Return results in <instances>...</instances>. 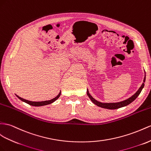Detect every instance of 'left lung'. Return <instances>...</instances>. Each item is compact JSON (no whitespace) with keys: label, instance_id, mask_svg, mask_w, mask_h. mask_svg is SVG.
Masks as SVG:
<instances>
[{"label":"left lung","instance_id":"1","mask_svg":"<svg viewBox=\"0 0 151 151\" xmlns=\"http://www.w3.org/2000/svg\"><path fill=\"white\" fill-rule=\"evenodd\" d=\"M145 82V75L144 77V83L142 84L141 87L139 88V89L137 91V92L135 93L134 95H133L131 96V98L127 99L124 101H122L121 102H118V103H101L98 101L97 100H96L94 98H93L91 96V94L88 92V91H87V96L89 97V98L91 99V101H92V103H94L95 105H96L97 106L103 108V109H110V110H114V109H120L121 107H124L126 106L127 105H128L129 104H130L131 103H132L134 100L136 99L138 96H139V94H140V92L142 90V88H144V82Z\"/></svg>","mask_w":151,"mask_h":151}]
</instances>
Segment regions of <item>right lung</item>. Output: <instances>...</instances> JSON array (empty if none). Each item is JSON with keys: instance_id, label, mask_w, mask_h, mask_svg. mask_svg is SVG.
<instances>
[{"instance_id": "1", "label": "right lung", "mask_w": 151, "mask_h": 151, "mask_svg": "<svg viewBox=\"0 0 151 151\" xmlns=\"http://www.w3.org/2000/svg\"><path fill=\"white\" fill-rule=\"evenodd\" d=\"M60 94H61V92H59V94H58L55 98H54L53 99H50V100H48V101H29V100H27V99H23L20 97H19L18 96L16 95L17 97L20 99V100H22V101H24L26 103L29 104V105H32V106H44V105H49V104H51L53 102H54L55 101H56V100L59 98V96H60Z\"/></svg>"}]
</instances>
